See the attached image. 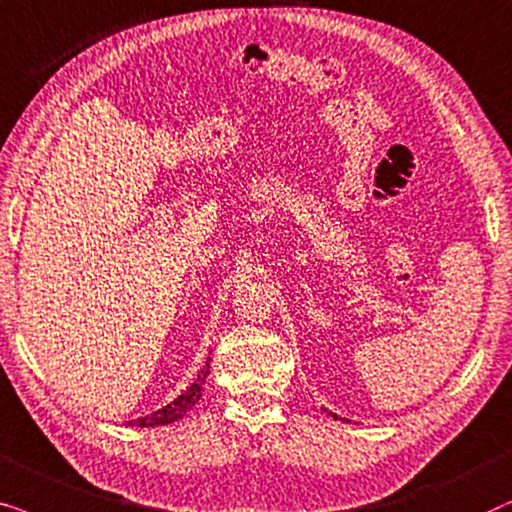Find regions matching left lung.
Here are the masks:
<instances>
[{"label":"left lung","mask_w":512,"mask_h":512,"mask_svg":"<svg viewBox=\"0 0 512 512\" xmlns=\"http://www.w3.org/2000/svg\"><path fill=\"white\" fill-rule=\"evenodd\" d=\"M335 419H337V417H335Z\"/></svg>","instance_id":"left-lung-1"}]
</instances>
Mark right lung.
I'll list each match as a JSON object with an SVG mask.
<instances>
[{
	"instance_id": "add662e5",
	"label": "right lung",
	"mask_w": 512,
	"mask_h": 512,
	"mask_svg": "<svg viewBox=\"0 0 512 512\" xmlns=\"http://www.w3.org/2000/svg\"><path fill=\"white\" fill-rule=\"evenodd\" d=\"M208 367H210V358L206 360V365L201 367V372L196 374L192 386H187L185 391L177 395L175 400H170L166 407H161V410H154L152 414H147V417L126 421V426L154 428V426H168V424H175V421H180L201 400L203 386H206V377H208Z\"/></svg>"
}]
</instances>
